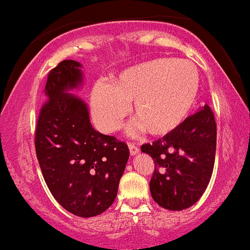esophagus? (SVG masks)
<instances>
[{
  "instance_id": "34e87169",
  "label": "esophagus",
  "mask_w": 250,
  "mask_h": 250,
  "mask_svg": "<svg viewBox=\"0 0 250 250\" xmlns=\"http://www.w3.org/2000/svg\"><path fill=\"white\" fill-rule=\"evenodd\" d=\"M129 150H130V155H136V154H139V147L135 146L134 144H129Z\"/></svg>"
}]
</instances>
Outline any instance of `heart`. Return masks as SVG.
Instances as JSON below:
<instances>
[{"label": "heart", "instance_id": "heart-1", "mask_svg": "<svg viewBox=\"0 0 250 250\" xmlns=\"http://www.w3.org/2000/svg\"><path fill=\"white\" fill-rule=\"evenodd\" d=\"M198 67L188 60L159 57L124 68L92 90L94 119L103 131L119 129L131 105L136 130L170 134L190 114L199 92Z\"/></svg>", "mask_w": 250, "mask_h": 250}]
</instances>
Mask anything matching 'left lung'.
<instances>
[{
	"instance_id": "left-lung-1",
	"label": "left lung",
	"mask_w": 250,
	"mask_h": 250,
	"mask_svg": "<svg viewBox=\"0 0 250 250\" xmlns=\"http://www.w3.org/2000/svg\"><path fill=\"white\" fill-rule=\"evenodd\" d=\"M216 124L209 105L152 144L141 146L155 163L152 199L167 210H184L200 199L213 174Z\"/></svg>"
}]
</instances>
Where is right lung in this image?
Returning <instances> with one entry per match:
<instances>
[{
    "label": "right lung",
    "mask_w": 250,
    "mask_h": 250,
    "mask_svg": "<svg viewBox=\"0 0 250 250\" xmlns=\"http://www.w3.org/2000/svg\"><path fill=\"white\" fill-rule=\"evenodd\" d=\"M83 65L63 60L48 74L35 146L43 179L60 205L90 218L111 207L129 160V147L96 131L85 101L71 94L83 85Z\"/></svg>",
    "instance_id": "add662e5"
}]
</instances>
